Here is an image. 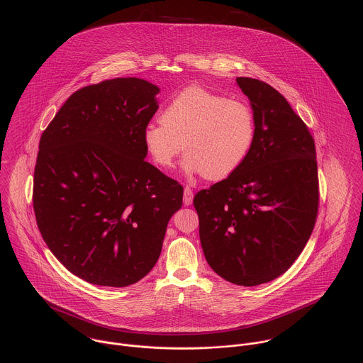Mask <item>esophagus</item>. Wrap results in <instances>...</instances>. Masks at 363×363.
Instances as JSON below:
<instances>
[{"label": "esophagus", "instance_id": "obj_1", "mask_svg": "<svg viewBox=\"0 0 363 363\" xmlns=\"http://www.w3.org/2000/svg\"><path fill=\"white\" fill-rule=\"evenodd\" d=\"M183 203H184V206H191V203H193V190H191L189 186L184 187Z\"/></svg>", "mask_w": 363, "mask_h": 363}]
</instances>
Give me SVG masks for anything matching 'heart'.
<instances>
[{
  "instance_id": "heart-1",
  "label": "heart",
  "mask_w": 363,
  "mask_h": 363,
  "mask_svg": "<svg viewBox=\"0 0 363 363\" xmlns=\"http://www.w3.org/2000/svg\"><path fill=\"white\" fill-rule=\"evenodd\" d=\"M256 137L252 107L228 99L201 86H190L176 95L143 131V141L151 159L160 167H170L187 152L184 169L222 179L240 167Z\"/></svg>"
}]
</instances>
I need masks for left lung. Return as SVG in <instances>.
I'll list each match as a JSON object with an SVG mask.
<instances>
[{
  "instance_id": "8db88e82",
  "label": "left lung",
  "mask_w": 363,
  "mask_h": 363,
  "mask_svg": "<svg viewBox=\"0 0 363 363\" xmlns=\"http://www.w3.org/2000/svg\"><path fill=\"white\" fill-rule=\"evenodd\" d=\"M255 120L253 147L238 170L194 197L209 267L223 279L256 286L282 275L311 238L318 211L314 140L271 85L236 78Z\"/></svg>"
}]
</instances>
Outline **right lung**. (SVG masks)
<instances>
[{
  "label": "right lung",
  "mask_w": 363,
  "mask_h": 363,
  "mask_svg": "<svg viewBox=\"0 0 363 363\" xmlns=\"http://www.w3.org/2000/svg\"><path fill=\"white\" fill-rule=\"evenodd\" d=\"M157 94L140 78L84 86L40 137L36 222L57 259L89 284L123 288L144 278L182 207L183 187L144 160Z\"/></svg>",
  "instance_id": "1"
}]
</instances>
